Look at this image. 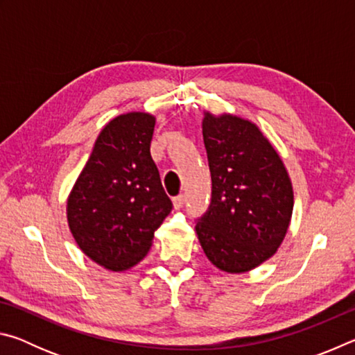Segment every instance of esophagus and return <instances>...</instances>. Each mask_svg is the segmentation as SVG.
Segmentation results:
<instances>
[{"label": "esophagus", "instance_id": "1", "mask_svg": "<svg viewBox=\"0 0 355 355\" xmlns=\"http://www.w3.org/2000/svg\"><path fill=\"white\" fill-rule=\"evenodd\" d=\"M183 205H184V196H183V194L173 197V208L180 209Z\"/></svg>", "mask_w": 355, "mask_h": 355}]
</instances>
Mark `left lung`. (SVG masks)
Segmentation results:
<instances>
[{"mask_svg": "<svg viewBox=\"0 0 355 355\" xmlns=\"http://www.w3.org/2000/svg\"><path fill=\"white\" fill-rule=\"evenodd\" d=\"M211 203L197 219L203 252L220 271H250L284 241L293 213L288 172L255 123L207 112L202 122Z\"/></svg>", "mask_w": 355, "mask_h": 355, "instance_id": "obj_1", "label": "left lung"}]
</instances>
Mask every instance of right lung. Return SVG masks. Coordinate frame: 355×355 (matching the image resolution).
I'll use <instances>...</instances> for the list:
<instances>
[{
  "instance_id": "add662e5",
  "label": "right lung",
  "mask_w": 355,
  "mask_h": 355,
  "mask_svg": "<svg viewBox=\"0 0 355 355\" xmlns=\"http://www.w3.org/2000/svg\"><path fill=\"white\" fill-rule=\"evenodd\" d=\"M155 117L128 112L101 130L67 200L76 244L111 271L139 263L172 211L150 155Z\"/></svg>"
}]
</instances>
